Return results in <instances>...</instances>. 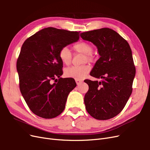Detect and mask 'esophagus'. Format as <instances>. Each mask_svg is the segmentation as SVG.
Instances as JSON below:
<instances>
[{"mask_svg": "<svg viewBox=\"0 0 150 150\" xmlns=\"http://www.w3.org/2000/svg\"><path fill=\"white\" fill-rule=\"evenodd\" d=\"M75 81H76V84H78V85H79V84H81V83H82V81L80 80V79H75Z\"/></svg>", "mask_w": 150, "mask_h": 150, "instance_id": "1", "label": "esophagus"}]
</instances>
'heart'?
Returning <instances> with one entry per match:
<instances>
[{
	"label": "heart",
	"mask_w": 150,
	"mask_h": 150,
	"mask_svg": "<svg viewBox=\"0 0 150 150\" xmlns=\"http://www.w3.org/2000/svg\"><path fill=\"white\" fill-rule=\"evenodd\" d=\"M74 51L78 53L84 54L83 63L91 62L94 60L93 47L90 43L86 41H81L73 46ZM59 57L63 64L69 65L72 61V54L67 47L64 46L61 49L59 52ZM91 71V67L88 64L80 66H72L64 70V75L67 78L76 79H82L87 76Z\"/></svg>",
	"instance_id": "obj_1"
}]
</instances>
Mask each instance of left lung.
<instances>
[{
    "label": "left lung",
    "instance_id": "8db88e82",
    "mask_svg": "<svg viewBox=\"0 0 150 150\" xmlns=\"http://www.w3.org/2000/svg\"><path fill=\"white\" fill-rule=\"evenodd\" d=\"M80 35L94 44L100 56L90 75L102 81H84L89 86L84 96L86 109L96 120L112 118L123 110L132 93L136 69L131 49L111 29L84 32Z\"/></svg>",
    "mask_w": 150,
    "mask_h": 150
}]
</instances>
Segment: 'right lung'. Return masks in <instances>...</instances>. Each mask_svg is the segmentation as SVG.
I'll return each mask as SVG.
<instances>
[{"mask_svg": "<svg viewBox=\"0 0 150 150\" xmlns=\"http://www.w3.org/2000/svg\"><path fill=\"white\" fill-rule=\"evenodd\" d=\"M79 32L47 28L27 39L17 61L21 93L34 114L54 118L64 111L68 95L76 86L72 78H62V47L78 41ZM58 78V80L56 79ZM53 80L56 83L52 84Z\"/></svg>", "mask_w": 150, "mask_h": 150, "instance_id": "add662e5", "label": "right lung"}]
</instances>
